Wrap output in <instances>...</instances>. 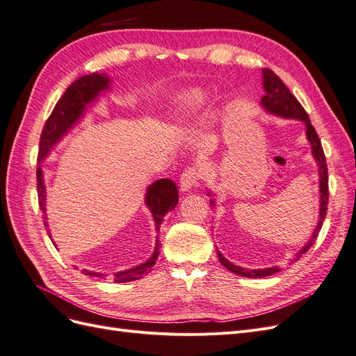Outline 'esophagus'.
Masks as SVG:
<instances>
[{"label":"esophagus","mask_w":356,"mask_h":356,"mask_svg":"<svg viewBox=\"0 0 356 356\" xmlns=\"http://www.w3.org/2000/svg\"><path fill=\"white\" fill-rule=\"evenodd\" d=\"M202 178L200 170L197 168H187L184 172H182L181 179H179V186L181 190H190L193 187L199 186V179Z\"/></svg>","instance_id":"obj_1"}]
</instances>
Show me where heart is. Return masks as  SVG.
<instances>
[{"label": "heart", "instance_id": "obj_1", "mask_svg": "<svg viewBox=\"0 0 356 356\" xmlns=\"http://www.w3.org/2000/svg\"><path fill=\"white\" fill-rule=\"evenodd\" d=\"M204 104V95L200 90H190L177 101L172 118L178 123H188L197 115Z\"/></svg>", "mask_w": 356, "mask_h": 356}]
</instances>
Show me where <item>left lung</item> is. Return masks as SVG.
I'll use <instances>...</instances> for the list:
<instances>
[{
    "instance_id": "8db88e82",
    "label": "left lung",
    "mask_w": 356,
    "mask_h": 356,
    "mask_svg": "<svg viewBox=\"0 0 356 356\" xmlns=\"http://www.w3.org/2000/svg\"><path fill=\"white\" fill-rule=\"evenodd\" d=\"M263 86H264V96L261 98V105L264 108L276 115H281L285 118H297V120L305 122L306 124V135H307V141L310 143L312 147V154H314L318 168H319V191H321V209H319V220H318V225L312 234L310 241L301 248V251H298V254L296 255V261L300 258V255H303L305 252H307L310 250V246L315 243L318 234L321 232L322 222L325 220L327 215V207H328V168H327V160H325V154L324 149H322V144L321 139L315 131V127L312 126L310 118L306 113V110L301 106V104L297 101L296 96L289 92V89L284 84V81L277 77V75L268 68L263 70ZM211 196V193H209ZM211 203L213 204V200H211ZM218 254V260L220 263L230 270L232 273L241 275L245 277H266L270 276L276 272H279V267H268V268H258V270H250V268H243L241 266H234L233 263H230L229 260H225L222 257V254L220 251H217Z\"/></svg>"
}]
</instances>
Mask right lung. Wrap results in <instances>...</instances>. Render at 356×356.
Returning <instances> with one entry per match:
<instances>
[{"label": "right lung", "mask_w": 356, "mask_h": 356, "mask_svg": "<svg viewBox=\"0 0 356 356\" xmlns=\"http://www.w3.org/2000/svg\"><path fill=\"white\" fill-rule=\"evenodd\" d=\"M106 89H110V80L106 77V74L93 72L89 75H83V77L71 83L70 88L65 90V93L62 95V98L55 105V108H53L50 117L44 123V127H42L41 138H40V149H38L40 161L50 153V148H53V145L59 141V139L63 136V134H67L72 127V124L77 120H80L86 110V105L93 102L96 99V96ZM37 191L40 197L38 199L40 208L42 212H46V207H44L46 187H44V182H42V172L40 166L37 168ZM145 203L153 213L156 227L159 230L166 212L174 209L178 203V188L175 186V182L168 178L157 179L156 182H153V184L147 190ZM44 220H46V215H44ZM44 225L47 227V221L44 222ZM47 233H50V230H47ZM160 246L161 245L157 239L153 257L143 264L115 273L114 282L120 284V282L136 281V279H141L148 272H152V267L156 264V260L160 254ZM83 273L89 276H98V277L104 276L102 273H93V272L86 270V268H83Z\"/></svg>", "instance_id": "add662e5"}]
</instances>
